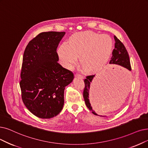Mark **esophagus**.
<instances>
[{
  "instance_id": "34e87169",
  "label": "esophagus",
  "mask_w": 148,
  "mask_h": 148,
  "mask_svg": "<svg viewBox=\"0 0 148 148\" xmlns=\"http://www.w3.org/2000/svg\"><path fill=\"white\" fill-rule=\"evenodd\" d=\"M75 76L76 77H78V78H80L81 79H83L84 78V76L81 75H79V74H76L75 75Z\"/></svg>"
}]
</instances>
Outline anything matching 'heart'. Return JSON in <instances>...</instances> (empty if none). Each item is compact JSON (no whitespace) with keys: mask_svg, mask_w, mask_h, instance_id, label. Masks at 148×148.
<instances>
[{"mask_svg":"<svg viewBox=\"0 0 148 148\" xmlns=\"http://www.w3.org/2000/svg\"><path fill=\"white\" fill-rule=\"evenodd\" d=\"M113 42L106 34L87 31L73 34L69 42L62 44L58 49V56L62 66L70 69L78 60L87 72L97 71L108 61Z\"/></svg>","mask_w":148,"mask_h":148,"instance_id":"b5f03b06","label":"heart"}]
</instances>
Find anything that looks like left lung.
I'll return each mask as SVG.
<instances>
[{
  "label": "left lung",
  "mask_w": 148,
  "mask_h": 148,
  "mask_svg": "<svg viewBox=\"0 0 148 148\" xmlns=\"http://www.w3.org/2000/svg\"><path fill=\"white\" fill-rule=\"evenodd\" d=\"M114 39L115 42V49H114L113 51H112V56L111 57L109 64L119 65V66H121L123 67L126 68L128 70L131 71V64H130L129 57L125 45H123V44L115 36H114ZM94 76L95 75L87 76H86V78L84 81L85 83V87L83 92V97L84 99V101L87 108L92 111V114L100 116H106L98 115L96 112L93 110L92 107L91 106V104L90 103V87Z\"/></svg>",
  "instance_id": "left-lung-1"
}]
</instances>
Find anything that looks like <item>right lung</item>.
Segmentation results:
<instances>
[{
  "mask_svg": "<svg viewBox=\"0 0 148 148\" xmlns=\"http://www.w3.org/2000/svg\"><path fill=\"white\" fill-rule=\"evenodd\" d=\"M65 32H42L28 44L23 56L20 87L22 101L40 119L58 115L64 104L65 88L73 73L58 63L56 49Z\"/></svg>",
  "mask_w": 148,
  "mask_h": 148,
  "instance_id": "add662e5",
  "label": "right lung"
}]
</instances>
